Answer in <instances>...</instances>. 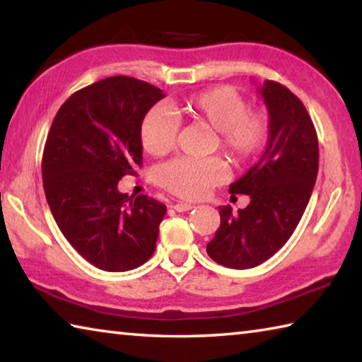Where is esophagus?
<instances>
[{"label":"esophagus","mask_w":362,"mask_h":362,"mask_svg":"<svg viewBox=\"0 0 362 362\" xmlns=\"http://www.w3.org/2000/svg\"><path fill=\"white\" fill-rule=\"evenodd\" d=\"M193 204H189V203H177L175 206H174V209L177 211V212H187V211H192L193 209Z\"/></svg>","instance_id":"obj_1"}]
</instances>
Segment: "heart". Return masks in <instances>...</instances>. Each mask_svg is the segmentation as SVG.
<instances>
[{
	"label": "heart",
	"mask_w": 362,
	"mask_h": 362,
	"mask_svg": "<svg viewBox=\"0 0 362 362\" xmlns=\"http://www.w3.org/2000/svg\"><path fill=\"white\" fill-rule=\"evenodd\" d=\"M175 113L204 122L217 132L214 148H220L235 166H244L265 150L269 116L262 108H249L244 97L230 86L201 90L174 107ZM179 121L164 107H153L140 124V140L151 156H163L175 146ZM226 177V166L217 156L174 159L158 169V183L183 199H201Z\"/></svg>",
	"instance_id": "b5f03b06"
}]
</instances>
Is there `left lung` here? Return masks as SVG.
I'll list each match as a JSON object with an SVG mask.
<instances>
[{
  "mask_svg": "<svg viewBox=\"0 0 362 362\" xmlns=\"http://www.w3.org/2000/svg\"><path fill=\"white\" fill-rule=\"evenodd\" d=\"M259 93L269 115L267 148L230 185L231 198L247 194L250 203L238 212L218 207L220 226L206 249L218 265L235 269L260 265L284 246L303 216L320 168L316 129L302 100L269 79Z\"/></svg>",
  "mask_w": 362,
  "mask_h": 362,
  "instance_id": "8db88e82",
  "label": "left lung"
}]
</instances>
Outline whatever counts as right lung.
Returning <instances> with one entry per match:
<instances>
[{
    "label": "right lung",
    "mask_w": 362,
    "mask_h": 362,
    "mask_svg": "<svg viewBox=\"0 0 362 362\" xmlns=\"http://www.w3.org/2000/svg\"><path fill=\"white\" fill-rule=\"evenodd\" d=\"M164 97L129 76H110L71 94L59 108L42 153L47 204L79 255L105 272H127L155 252L166 206L121 193L118 182L142 166L140 124Z\"/></svg>",
    "instance_id": "right-lung-1"
}]
</instances>
